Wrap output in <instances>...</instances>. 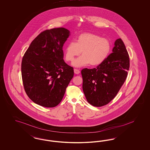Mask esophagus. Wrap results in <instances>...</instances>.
<instances>
[{
  "label": "esophagus",
  "instance_id": "34e87169",
  "mask_svg": "<svg viewBox=\"0 0 150 150\" xmlns=\"http://www.w3.org/2000/svg\"><path fill=\"white\" fill-rule=\"evenodd\" d=\"M74 73H75V74H79V73H80V70H79V69H74Z\"/></svg>",
  "mask_w": 150,
  "mask_h": 150
}]
</instances>
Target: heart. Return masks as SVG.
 I'll use <instances>...</instances> for the list:
<instances>
[{"instance_id": "b5f03b06", "label": "heart", "mask_w": 150, "mask_h": 150, "mask_svg": "<svg viewBox=\"0 0 150 150\" xmlns=\"http://www.w3.org/2000/svg\"><path fill=\"white\" fill-rule=\"evenodd\" d=\"M110 50L111 43L108 40L95 33L86 32L78 36L76 42L69 43L64 55L67 62H73L81 52V56L74 61L73 66L80 68L90 64L91 66L96 67L105 61Z\"/></svg>"}]
</instances>
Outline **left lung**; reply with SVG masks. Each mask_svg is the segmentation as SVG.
<instances>
[{
  "mask_svg": "<svg viewBox=\"0 0 150 150\" xmlns=\"http://www.w3.org/2000/svg\"><path fill=\"white\" fill-rule=\"evenodd\" d=\"M113 53L96 68L81 70L82 89L87 102L95 107L107 105L125 81L130 60L121 38L115 41Z\"/></svg>",
  "mask_w": 150,
  "mask_h": 150,
  "instance_id": "8db88e82",
  "label": "left lung"
}]
</instances>
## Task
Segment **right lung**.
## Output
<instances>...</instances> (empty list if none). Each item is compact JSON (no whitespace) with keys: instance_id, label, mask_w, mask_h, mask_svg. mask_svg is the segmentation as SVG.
<instances>
[{"instance_id":"obj_1","label":"right lung","mask_w":150,"mask_h":150,"mask_svg":"<svg viewBox=\"0 0 150 150\" xmlns=\"http://www.w3.org/2000/svg\"><path fill=\"white\" fill-rule=\"evenodd\" d=\"M69 35L63 27L45 30L32 41L23 57L25 91L37 105L48 108L59 105L74 76L73 67L63 59V47Z\"/></svg>"}]
</instances>
